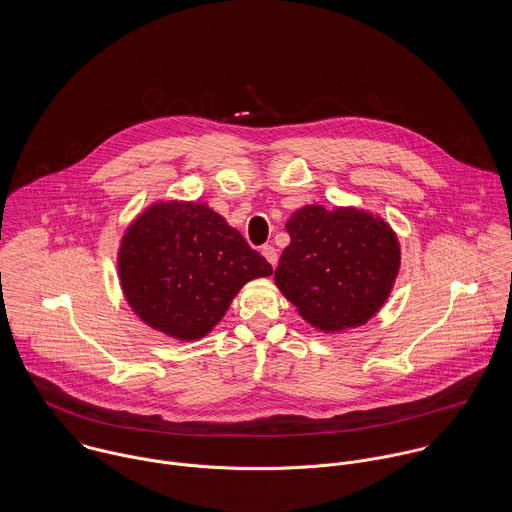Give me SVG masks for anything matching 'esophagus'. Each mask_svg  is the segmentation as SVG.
Masks as SVG:
<instances>
[{"instance_id":"obj_1","label":"esophagus","mask_w":512,"mask_h":512,"mask_svg":"<svg viewBox=\"0 0 512 512\" xmlns=\"http://www.w3.org/2000/svg\"><path fill=\"white\" fill-rule=\"evenodd\" d=\"M262 256L272 264V268L278 264V250H276L272 244L262 246Z\"/></svg>"}]
</instances>
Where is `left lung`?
<instances>
[{"label": "left lung", "instance_id": "left-lung-1", "mask_svg": "<svg viewBox=\"0 0 512 512\" xmlns=\"http://www.w3.org/2000/svg\"><path fill=\"white\" fill-rule=\"evenodd\" d=\"M286 230L292 240L274 280L309 325L335 333L380 311L400 270V242L386 220L357 207L305 205Z\"/></svg>", "mask_w": 512, "mask_h": 512}]
</instances>
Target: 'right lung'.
Returning <instances> with one entry per match:
<instances>
[{
  "label": "right lung",
  "instance_id": "obj_1",
  "mask_svg": "<svg viewBox=\"0 0 512 512\" xmlns=\"http://www.w3.org/2000/svg\"><path fill=\"white\" fill-rule=\"evenodd\" d=\"M272 266L207 203L157 201L126 228L118 278L151 329L189 343L209 335L244 284Z\"/></svg>",
  "mask_w": 512,
  "mask_h": 512
}]
</instances>
